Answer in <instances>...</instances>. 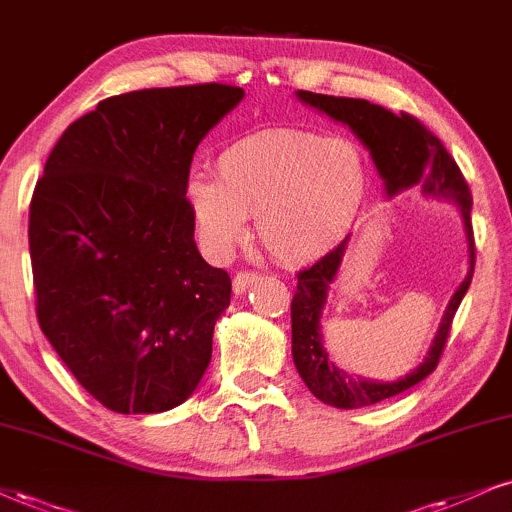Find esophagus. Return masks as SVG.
Here are the masks:
<instances>
[{"mask_svg": "<svg viewBox=\"0 0 512 512\" xmlns=\"http://www.w3.org/2000/svg\"><path fill=\"white\" fill-rule=\"evenodd\" d=\"M256 280H258V273H251V270H242V273H237L235 277H232V292H235L237 296L244 294L246 289L254 285Z\"/></svg>", "mask_w": 512, "mask_h": 512, "instance_id": "1", "label": "esophagus"}]
</instances>
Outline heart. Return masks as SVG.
<instances>
[{"mask_svg": "<svg viewBox=\"0 0 512 512\" xmlns=\"http://www.w3.org/2000/svg\"><path fill=\"white\" fill-rule=\"evenodd\" d=\"M218 178L189 175L185 204L211 256L225 258L249 232L287 266L325 256L356 223L370 189L363 149L311 130H263L227 144Z\"/></svg>", "mask_w": 512, "mask_h": 512, "instance_id": "1", "label": "heart"}]
</instances>
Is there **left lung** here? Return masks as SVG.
Masks as SVG:
<instances>
[{"label": "left lung", "mask_w": 512, "mask_h": 512, "mask_svg": "<svg viewBox=\"0 0 512 512\" xmlns=\"http://www.w3.org/2000/svg\"><path fill=\"white\" fill-rule=\"evenodd\" d=\"M296 99L330 116L332 121L346 125L363 142L384 182L387 197H396L410 187H420L425 197L451 201L460 211L465 239H468V275L453 292L425 361L410 370L406 377L394 382L353 377L349 372L339 370L330 361V353L325 351L320 318H323L327 292H330V285L342 268L351 237H346L337 249L320 258L315 266L299 273V285H296L292 299V356L296 370H299L301 380L306 382L315 399L327 403V406L344 410L365 408L415 387L437 368L446 337H449L453 315H456L460 301H463L472 282V273H475V237H472L470 220L472 194L453 156L444 149L439 137H434L418 118L408 116V113L396 116L384 106L370 104L365 99L327 97V94L304 90L296 92Z\"/></svg>", "instance_id": "left-lung-1"}]
</instances>
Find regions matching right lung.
Wrapping results in <instances>:
<instances>
[{
	"label": "right lung",
	"mask_w": 512,
	"mask_h": 512,
	"mask_svg": "<svg viewBox=\"0 0 512 512\" xmlns=\"http://www.w3.org/2000/svg\"><path fill=\"white\" fill-rule=\"evenodd\" d=\"M242 87L118 94L71 123L30 201L37 320L75 380L116 413L194 394L232 282L201 258L185 204L194 151Z\"/></svg>",
	"instance_id": "1"
}]
</instances>
